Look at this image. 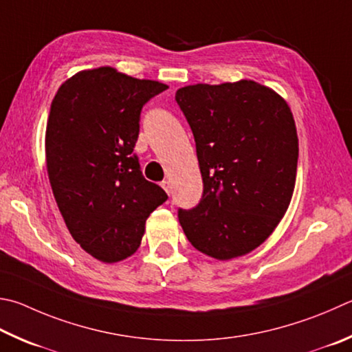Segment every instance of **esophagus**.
<instances>
[{"label":"esophagus","instance_id":"esophagus-1","mask_svg":"<svg viewBox=\"0 0 352 352\" xmlns=\"http://www.w3.org/2000/svg\"><path fill=\"white\" fill-rule=\"evenodd\" d=\"M160 184H162V188L166 190V192L170 194V183L168 180H163Z\"/></svg>","mask_w":352,"mask_h":352}]
</instances>
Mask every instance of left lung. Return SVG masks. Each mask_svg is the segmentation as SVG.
<instances>
[{
  "label": "left lung",
  "instance_id": "obj_1",
  "mask_svg": "<svg viewBox=\"0 0 352 352\" xmlns=\"http://www.w3.org/2000/svg\"><path fill=\"white\" fill-rule=\"evenodd\" d=\"M192 129L203 195L178 220L198 251L231 260L277 228L296 186V121L277 92L252 80L178 89Z\"/></svg>",
  "mask_w": 352,
  "mask_h": 352
}]
</instances>
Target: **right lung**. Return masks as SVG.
I'll list each match as a JSON object with an SVG mask.
<instances>
[{
    "label": "right lung",
    "instance_id": "obj_1",
    "mask_svg": "<svg viewBox=\"0 0 352 352\" xmlns=\"http://www.w3.org/2000/svg\"><path fill=\"white\" fill-rule=\"evenodd\" d=\"M166 89L104 66L70 76L52 100L50 186L74 240L104 263L135 252L148 217L168 200L143 177L133 154L143 106Z\"/></svg>",
    "mask_w": 352,
    "mask_h": 352
}]
</instances>
